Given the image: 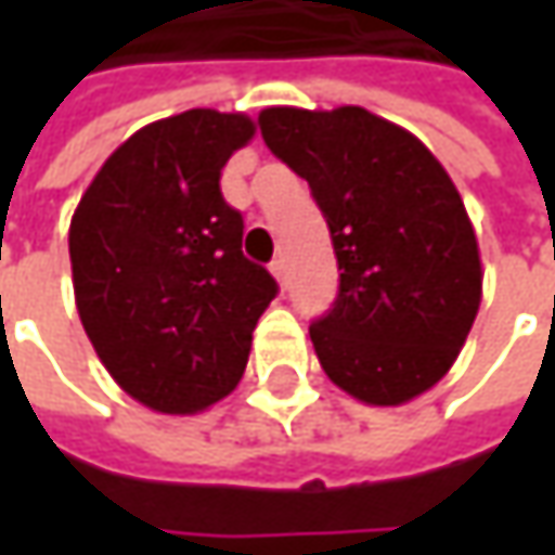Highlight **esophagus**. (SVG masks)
<instances>
[{"label":"esophagus","instance_id":"obj_1","mask_svg":"<svg viewBox=\"0 0 555 555\" xmlns=\"http://www.w3.org/2000/svg\"><path fill=\"white\" fill-rule=\"evenodd\" d=\"M271 274L278 278V284H287V259H284V256H278V259L271 262Z\"/></svg>","mask_w":555,"mask_h":555}]
</instances>
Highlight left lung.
<instances>
[{"label":"left lung","instance_id":"obj_1","mask_svg":"<svg viewBox=\"0 0 555 555\" xmlns=\"http://www.w3.org/2000/svg\"><path fill=\"white\" fill-rule=\"evenodd\" d=\"M259 129L331 228L339 293L309 327L324 373L379 408L433 389L481 302L476 231L444 166L364 107H268Z\"/></svg>","mask_w":555,"mask_h":555}]
</instances>
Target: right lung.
<instances>
[{"label":"right lung","mask_w":555,"mask_h":555,"mask_svg":"<svg viewBox=\"0 0 555 555\" xmlns=\"http://www.w3.org/2000/svg\"><path fill=\"white\" fill-rule=\"evenodd\" d=\"M244 114L184 111L122 141L70 222L79 321L122 392L197 414L244 376L278 281L244 256L222 166L253 139Z\"/></svg>","instance_id":"obj_1"}]
</instances>
